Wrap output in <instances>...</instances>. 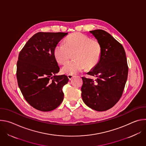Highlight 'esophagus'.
I'll return each instance as SVG.
<instances>
[{
	"label": "esophagus",
	"instance_id": "1",
	"mask_svg": "<svg viewBox=\"0 0 146 146\" xmlns=\"http://www.w3.org/2000/svg\"><path fill=\"white\" fill-rule=\"evenodd\" d=\"M73 77H74V76H73V75H68V78H69L70 80H72Z\"/></svg>",
	"mask_w": 146,
	"mask_h": 146
}]
</instances>
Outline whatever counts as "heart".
<instances>
[{
  "label": "heart",
  "mask_w": 146,
  "mask_h": 146,
  "mask_svg": "<svg viewBox=\"0 0 146 146\" xmlns=\"http://www.w3.org/2000/svg\"><path fill=\"white\" fill-rule=\"evenodd\" d=\"M102 46L99 41L81 33L77 32L69 36L65 44H57L54 49V56L60 64L68 61L70 53L74 54L75 60L69 61L62 67V72L68 75H74L86 67L90 69L99 61L102 55Z\"/></svg>",
  "instance_id": "1"
}]
</instances>
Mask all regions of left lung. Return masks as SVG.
<instances>
[{
	"instance_id": "left-lung-1",
	"label": "left lung",
	"mask_w": 146,
	"mask_h": 146,
	"mask_svg": "<svg viewBox=\"0 0 146 146\" xmlns=\"http://www.w3.org/2000/svg\"><path fill=\"white\" fill-rule=\"evenodd\" d=\"M90 32L100 44L102 51L98 63L87 73L96 78L82 77L81 96L89 108L106 111L122 95L128 73L126 54L122 46L107 32L96 29Z\"/></svg>"
}]
</instances>
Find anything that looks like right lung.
Here are the masks:
<instances>
[{"label":"right lung","instance_id":"1","mask_svg":"<svg viewBox=\"0 0 146 146\" xmlns=\"http://www.w3.org/2000/svg\"><path fill=\"white\" fill-rule=\"evenodd\" d=\"M68 34L38 32L19 54L17 64L18 87L27 102L38 110H54L64 100L62 88L69 78L66 75H56L59 67L53 52L55 46Z\"/></svg>","mask_w":146,"mask_h":146}]
</instances>
